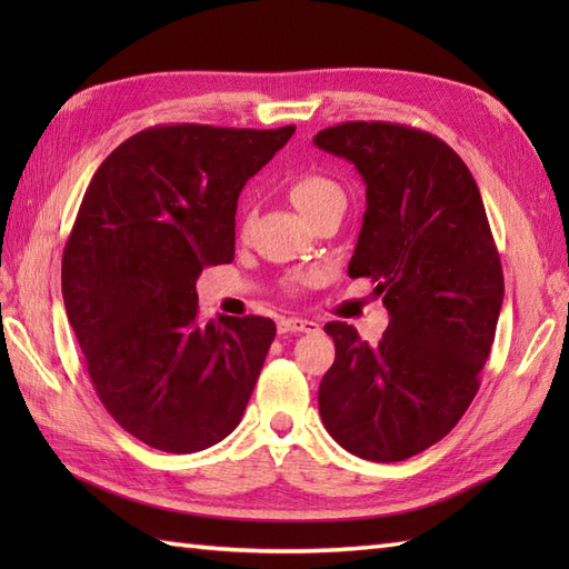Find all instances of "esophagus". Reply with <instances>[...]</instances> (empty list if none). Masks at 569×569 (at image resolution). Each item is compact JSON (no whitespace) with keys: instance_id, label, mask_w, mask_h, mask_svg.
<instances>
[{"instance_id":"34e87169","label":"esophagus","mask_w":569,"mask_h":569,"mask_svg":"<svg viewBox=\"0 0 569 569\" xmlns=\"http://www.w3.org/2000/svg\"><path fill=\"white\" fill-rule=\"evenodd\" d=\"M278 332L286 335V332H320V325L316 320H308V318H283L278 320Z\"/></svg>"}]
</instances>
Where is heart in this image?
I'll return each instance as SVG.
<instances>
[{
    "mask_svg": "<svg viewBox=\"0 0 569 569\" xmlns=\"http://www.w3.org/2000/svg\"><path fill=\"white\" fill-rule=\"evenodd\" d=\"M288 196H291L296 208L303 212L308 220H312L320 210L330 208L332 202H345V192L340 183H335L332 178L322 173H300L291 180V188H288ZM316 276H298V283H310Z\"/></svg>",
    "mask_w": 569,
    "mask_h": 569,
    "instance_id": "obj_1",
    "label": "heart"
}]
</instances>
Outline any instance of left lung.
Here are the masks:
<instances>
[{
  "mask_svg": "<svg viewBox=\"0 0 569 569\" xmlns=\"http://www.w3.org/2000/svg\"><path fill=\"white\" fill-rule=\"evenodd\" d=\"M316 143L365 178L349 276L371 278L391 316L377 345L347 322L325 325L335 365L320 416L347 452L401 462L440 442L475 401L503 303L499 251L469 168L430 131L345 122Z\"/></svg>",
  "mask_w": 569,
  "mask_h": 569,
  "instance_id": "obj_1",
  "label": "left lung"
}]
</instances>
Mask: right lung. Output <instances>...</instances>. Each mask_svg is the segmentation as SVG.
I'll return each mask as SVG.
<instances>
[{
	"label": "right lung",
	"instance_id": "1",
	"mask_svg": "<svg viewBox=\"0 0 569 569\" xmlns=\"http://www.w3.org/2000/svg\"><path fill=\"white\" fill-rule=\"evenodd\" d=\"M293 131L149 127L84 190L60 266L66 312L107 413L143 445L200 452L239 426L276 325L202 322L196 281L234 259L239 192Z\"/></svg>",
	"mask_w": 569,
	"mask_h": 569
}]
</instances>
